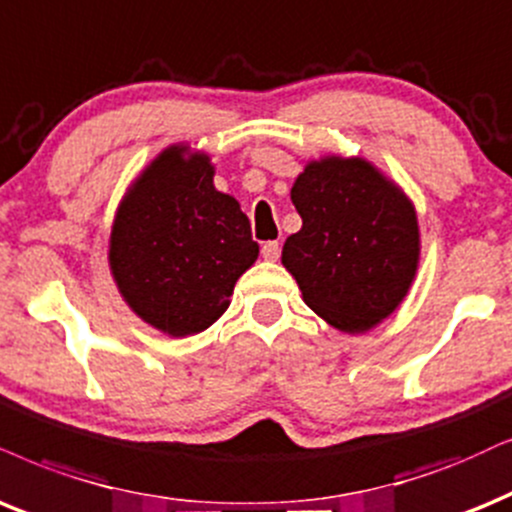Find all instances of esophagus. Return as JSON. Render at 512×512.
I'll return each mask as SVG.
<instances>
[{"instance_id":"1","label":"esophagus","mask_w":512,"mask_h":512,"mask_svg":"<svg viewBox=\"0 0 512 512\" xmlns=\"http://www.w3.org/2000/svg\"><path fill=\"white\" fill-rule=\"evenodd\" d=\"M278 255H281V245H278V241H269V243L262 245V257H264V260L276 262Z\"/></svg>"}]
</instances>
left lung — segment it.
<instances>
[{
  "label": "left lung",
  "instance_id": "obj_1",
  "mask_svg": "<svg viewBox=\"0 0 512 512\" xmlns=\"http://www.w3.org/2000/svg\"><path fill=\"white\" fill-rule=\"evenodd\" d=\"M290 200L302 229L286 238L281 262L304 304L340 333L373 331L404 302L418 274L413 200L371 160L338 153L309 160Z\"/></svg>",
  "mask_w": 512,
  "mask_h": 512
}]
</instances>
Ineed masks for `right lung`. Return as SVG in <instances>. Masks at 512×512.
I'll list each match as a JSON object with an SVG mask.
<instances>
[{
  "label": "right lung",
  "mask_w": 512,
  "mask_h": 512,
  "mask_svg": "<svg viewBox=\"0 0 512 512\" xmlns=\"http://www.w3.org/2000/svg\"><path fill=\"white\" fill-rule=\"evenodd\" d=\"M241 203L215 189V165L179 141L141 170L118 203L108 267L127 307L170 338L203 333L255 264Z\"/></svg>",
  "instance_id": "obj_1"
}]
</instances>
